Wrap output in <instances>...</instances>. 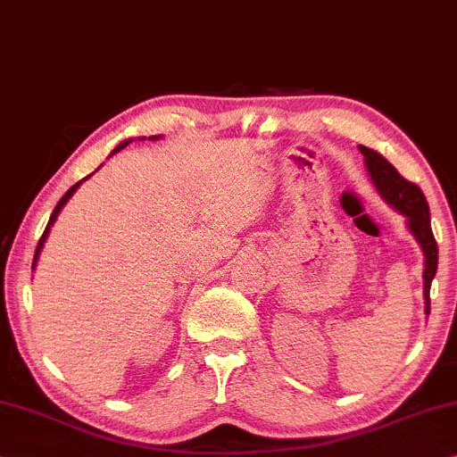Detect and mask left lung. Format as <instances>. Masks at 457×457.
<instances>
[{
  "label": "left lung",
  "instance_id": "1",
  "mask_svg": "<svg viewBox=\"0 0 457 457\" xmlns=\"http://www.w3.org/2000/svg\"><path fill=\"white\" fill-rule=\"evenodd\" d=\"M362 156H365V164L369 169V175L375 183V187L398 212L408 218V227L420 243L422 251H425V305L427 313H431V282L435 274H437V262H439V249L437 241H435L431 230V214H428L427 197L422 194L419 185L406 181L392 162H387L379 152H375L367 146H359Z\"/></svg>",
  "mask_w": 457,
  "mask_h": 457
}]
</instances>
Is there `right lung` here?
I'll use <instances>...</instances> for the list:
<instances>
[{
	"label": "right lung",
	"mask_w": 457,
	"mask_h": 457,
	"mask_svg": "<svg viewBox=\"0 0 457 457\" xmlns=\"http://www.w3.org/2000/svg\"><path fill=\"white\" fill-rule=\"evenodd\" d=\"M152 137V140H156V137L158 136H150ZM131 142V140H129ZM129 142H121V144H119V146L113 150V154H115V152H119V150H123L125 146H128V144ZM80 183L82 181H78L76 185H71V187L68 189V191H65V194H63V197H62V200H59L57 202V206H55V210H53V214H51V218H49V222H47V228H45V233H43V237H41V239H38V245H37V251H35V260H32V268H35V263H37V260H38V253H41V249H43V243H45V239H47V235H49V228H51V224L53 222H55V218H57V214H59V210H62L63 208V204L65 202H68L70 200V195L71 194H74V191L78 189V187H80Z\"/></svg>",
	"instance_id": "1"
}]
</instances>
